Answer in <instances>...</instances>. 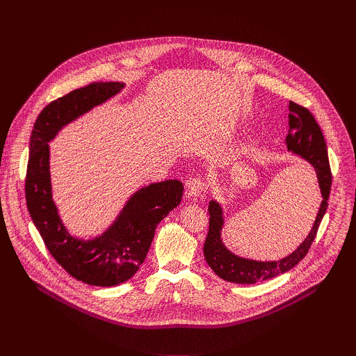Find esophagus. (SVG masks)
Listing matches in <instances>:
<instances>
[{
  "label": "esophagus",
  "mask_w": 356,
  "mask_h": 356,
  "mask_svg": "<svg viewBox=\"0 0 356 356\" xmlns=\"http://www.w3.org/2000/svg\"><path fill=\"white\" fill-rule=\"evenodd\" d=\"M206 188H207L206 180L200 177V176L188 179L186 181V195L188 198H197L198 195H201L202 193L206 191Z\"/></svg>",
  "instance_id": "esophagus-1"
}]
</instances>
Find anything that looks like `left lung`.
I'll return each instance as SVG.
<instances>
[{
    "instance_id": "left-lung-1",
    "label": "left lung",
    "mask_w": 356,
    "mask_h": 356,
    "mask_svg": "<svg viewBox=\"0 0 356 356\" xmlns=\"http://www.w3.org/2000/svg\"><path fill=\"white\" fill-rule=\"evenodd\" d=\"M289 110V125L290 129H296V134H289L287 147L289 150L294 152V154L300 155L302 159H306L316 169L318 184L321 188L323 201L317 218L306 241L291 255L275 262H258L239 258L224 246V243L221 242V228L224 224L222 210L218 202L210 201V227L204 242V249L202 250H204V257L209 266L216 272L217 276L227 282L238 284H253L276 277L293 269L307 255V252L312 248V243L314 242V238L317 235L321 220L327 211L332 184V173L323 131L314 115L306 107L290 101Z\"/></svg>"
}]
</instances>
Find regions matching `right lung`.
Segmentation results:
<instances>
[{"instance_id": "1", "label": "right lung", "mask_w": 356, "mask_h": 356, "mask_svg": "<svg viewBox=\"0 0 356 356\" xmlns=\"http://www.w3.org/2000/svg\"><path fill=\"white\" fill-rule=\"evenodd\" d=\"M124 84L91 83L47 104L38 115L29 139L25 198L31 218L44 246L74 279L110 287L131 279L143 264L158 224L180 204L183 183L165 180L136 191L114 225L92 241L69 235L52 200L49 145L58 131L92 107L115 95Z\"/></svg>"}]
</instances>
